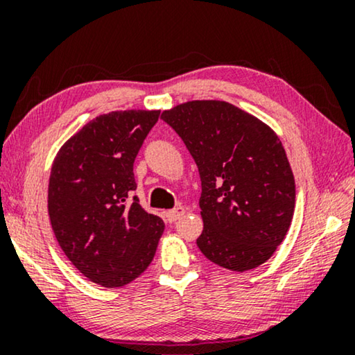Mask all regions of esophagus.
<instances>
[{
  "mask_svg": "<svg viewBox=\"0 0 355 355\" xmlns=\"http://www.w3.org/2000/svg\"><path fill=\"white\" fill-rule=\"evenodd\" d=\"M184 213H186V208L179 205V207H176V208H173V210H169L166 216H168V220L173 223V221L179 220V218H181V216L184 215Z\"/></svg>",
  "mask_w": 355,
  "mask_h": 355,
  "instance_id": "1",
  "label": "esophagus"
}]
</instances>
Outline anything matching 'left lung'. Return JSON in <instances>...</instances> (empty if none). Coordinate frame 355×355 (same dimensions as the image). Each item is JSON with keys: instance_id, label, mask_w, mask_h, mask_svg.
I'll use <instances>...</instances> for the list:
<instances>
[{"instance_id": "left-lung-1", "label": "left lung", "mask_w": 355, "mask_h": 355, "mask_svg": "<svg viewBox=\"0 0 355 355\" xmlns=\"http://www.w3.org/2000/svg\"><path fill=\"white\" fill-rule=\"evenodd\" d=\"M162 119L200 173L202 254L231 271L265 263L286 237L295 205L294 174L275 130L220 100L187 101Z\"/></svg>"}]
</instances>
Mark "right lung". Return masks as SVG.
<instances>
[{
  "instance_id": "1",
  "label": "right lung",
  "mask_w": 355,
  "mask_h": 355,
  "mask_svg": "<svg viewBox=\"0 0 355 355\" xmlns=\"http://www.w3.org/2000/svg\"><path fill=\"white\" fill-rule=\"evenodd\" d=\"M159 111L101 114L58 152L48 186L56 241L85 278L121 288L152 263L164 223L137 197L134 159Z\"/></svg>"
}]
</instances>
